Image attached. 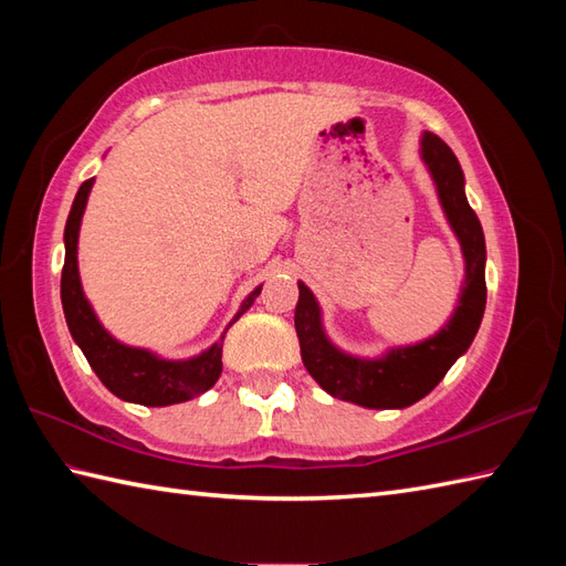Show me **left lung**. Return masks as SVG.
<instances>
[{
    "mask_svg": "<svg viewBox=\"0 0 566 566\" xmlns=\"http://www.w3.org/2000/svg\"><path fill=\"white\" fill-rule=\"evenodd\" d=\"M420 160L436 185L440 207L464 258V282L450 321L430 338L389 347L379 357H357L333 345L323 328L314 292L298 282L294 326L308 375L335 399L365 408H406L438 387L448 369L460 359L482 326L486 308V243L476 213L464 195L460 160L444 140L426 130L420 136Z\"/></svg>",
    "mask_w": 566,
    "mask_h": 566,
    "instance_id": "8db88e82",
    "label": "left lung"
}]
</instances>
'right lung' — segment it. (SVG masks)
<instances>
[{"instance_id":"right-lung-1","label":"right lung","mask_w":566,"mask_h":566,"mask_svg":"<svg viewBox=\"0 0 566 566\" xmlns=\"http://www.w3.org/2000/svg\"><path fill=\"white\" fill-rule=\"evenodd\" d=\"M94 185V177L82 182L77 197L72 201V209L65 223V264L63 276H60V298H63V311L72 340L80 345V350L87 357L94 375L114 396L130 403L140 406H172L195 399V396L209 391L221 377V350L226 331L245 314L255 302L262 284L255 286L240 304L238 314L228 323L223 335L207 350L189 357V359H165L143 347H130L118 343L114 335L106 331L94 308L90 306L87 296L82 292L80 268H77V238L84 209Z\"/></svg>"}]
</instances>
